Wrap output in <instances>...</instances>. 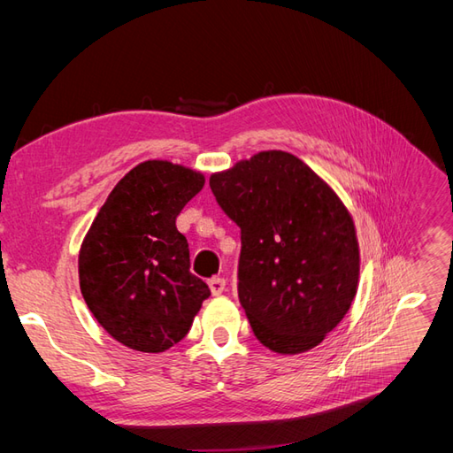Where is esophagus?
I'll use <instances>...</instances> for the list:
<instances>
[{"label":"esophagus","instance_id":"1","mask_svg":"<svg viewBox=\"0 0 453 453\" xmlns=\"http://www.w3.org/2000/svg\"><path fill=\"white\" fill-rule=\"evenodd\" d=\"M208 285H210V289H211V295L219 296V295H223L225 289H226V280L225 278H211L208 281Z\"/></svg>","mask_w":453,"mask_h":453}]
</instances>
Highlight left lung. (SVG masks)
I'll list each match as a JSON object with an SVG mask.
<instances>
[{
    "mask_svg": "<svg viewBox=\"0 0 453 453\" xmlns=\"http://www.w3.org/2000/svg\"><path fill=\"white\" fill-rule=\"evenodd\" d=\"M210 185L242 228L238 295L260 344L281 355L319 346L359 287V240L346 203L287 150H260L211 173Z\"/></svg>",
    "mask_w": 453,
    "mask_h": 453,
    "instance_id": "left-lung-1",
    "label": "left lung"
}]
</instances>
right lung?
Here are the masks:
<instances>
[{"mask_svg": "<svg viewBox=\"0 0 453 453\" xmlns=\"http://www.w3.org/2000/svg\"><path fill=\"white\" fill-rule=\"evenodd\" d=\"M205 183L202 172L145 160L109 193L79 250V285L107 334L162 353L183 340L210 287L190 273L187 238L175 226Z\"/></svg>", "mask_w": 453, "mask_h": 453, "instance_id": "1", "label": "right lung"}]
</instances>
